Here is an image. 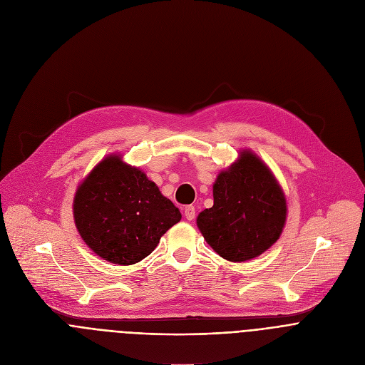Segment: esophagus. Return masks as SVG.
<instances>
[{"mask_svg": "<svg viewBox=\"0 0 365 365\" xmlns=\"http://www.w3.org/2000/svg\"><path fill=\"white\" fill-rule=\"evenodd\" d=\"M185 217H186V220L192 222L193 218H195V207H193V205L185 207Z\"/></svg>", "mask_w": 365, "mask_h": 365, "instance_id": "esophagus-1", "label": "esophagus"}]
</instances>
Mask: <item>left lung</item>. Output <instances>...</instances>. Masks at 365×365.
Here are the masks:
<instances>
[{"instance_id":"8db88e82","label":"left lung","mask_w":365,"mask_h":365,"mask_svg":"<svg viewBox=\"0 0 365 365\" xmlns=\"http://www.w3.org/2000/svg\"><path fill=\"white\" fill-rule=\"evenodd\" d=\"M214 205L197 217L207 244L222 258L244 262L280 237L287 204L276 176L257 154L242 150L212 185Z\"/></svg>"}]
</instances>
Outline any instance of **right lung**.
<instances>
[{"instance_id":"add662e5","label":"right lung","mask_w":365,"mask_h":365,"mask_svg":"<svg viewBox=\"0 0 365 365\" xmlns=\"http://www.w3.org/2000/svg\"><path fill=\"white\" fill-rule=\"evenodd\" d=\"M73 217L81 237L96 255L130 265L148 257L182 214L139 167L111 154L78 186Z\"/></svg>"}]
</instances>
